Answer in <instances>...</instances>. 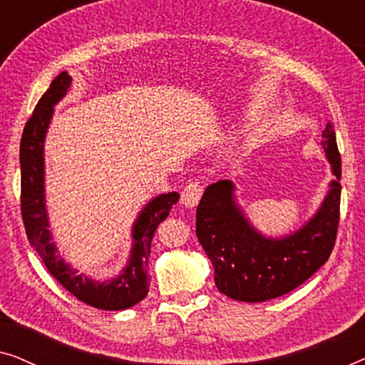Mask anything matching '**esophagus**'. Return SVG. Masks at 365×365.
Wrapping results in <instances>:
<instances>
[{"label":"esophagus","instance_id":"1","mask_svg":"<svg viewBox=\"0 0 365 365\" xmlns=\"http://www.w3.org/2000/svg\"><path fill=\"white\" fill-rule=\"evenodd\" d=\"M202 196V186L199 182H189L181 194V202L186 207H196Z\"/></svg>","mask_w":365,"mask_h":365}]
</instances>
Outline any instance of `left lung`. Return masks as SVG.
Wrapping results in <instances>:
<instances>
[{
  "label": "left lung",
  "instance_id": "8db88e82",
  "mask_svg": "<svg viewBox=\"0 0 365 365\" xmlns=\"http://www.w3.org/2000/svg\"><path fill=\"white\" fill-rule=\"evenodd\" d=\"M322 148L336 178L314 216L281 237L252 226L229 179L209 184L196 211V234L214 267V282L227 297L262 302L281 297L306 282L331 256L341 206V154L331 123Z\"/></svg>",
  "mask_w": 365,
  "mask_h": 365
}]
</instances>
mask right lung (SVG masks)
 <instances>
[{
    "label": "right lung",
    "instance_id": "right-lung-1",
    "mask_svg": "<svg viewBox=\"0 0 365 365\" xmlns=\"http://www.w3.org/2000/svg\"><path fill=\"white\" fill-rule=\"evenodd\" d=\"M71 76L68 71L59 73L48 91L39 99L33 116L24 126L19 146L21 164V214L28 241L36 249L48 271L56 277L61 286L88 306L103 311H123L136 306L149 292L148 262L151 254V241L158 224L168 217L169 211L178 202V192L159 194L153 197L133 224L131 251L126 266L118 276L108 281H98L79 274L71 264L64 261L56 244L53 242L51 224L46 207L44 189V141L51 124L54 106L66 96L71 88Z\"/></svg>",
    "mask_w": 365,
    "mask_h": 365
}]
</instances>
